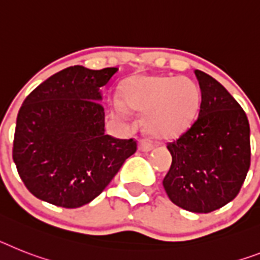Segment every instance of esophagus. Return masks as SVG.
<instances>
[{"instance_id":"obj_1","label":"esophagus","mask_w":260,"mask_h":260,"mask_svg":"<svg viewBox=\"0 0 260 260\" xmlns=\"http://www.w3.org/2000/svg\"><path fill=\"white\" fill-rule=\"evenodd\" d=\"M153 144L149 143V141L147 140H140V143H139V149L141 150V152H149V150L153 149Z\"/></svg>"}]
</instances>
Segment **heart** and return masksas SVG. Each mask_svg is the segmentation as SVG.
Returning a JSON list of instances; mask_svg holds the SVG:
<instances>
[{
	"mask_svg": "<svg viewBox=\"0 0 260 260\" xmlns=\"http://www.w3.org/2000/svg\"><path fill=\"white\" fill-rule=\"evenodd\" d=\"M120 96L121 102H111L113 116L119 120L128 119L125 105L144 112V128L158 139H172L184 134L197 117L201 106L200 87L185 76H132L123 82Z\"/></svg>",
	"mask_w": 260,
	"mask_h": 260,
	"instance_id": "1",
	"label": "heart"
}]
</instances>
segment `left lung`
<instances>
[{
	"label": "left lung",
	"instance_id": "left-lung-1",
	"mask_svg": "<svg viewBox=\"0 0 260 260\" xmlns=\"http://www.w3.org/2000/svg\"><path fill=\"white\" fill-rule=\"evenodd\" d=\"M201 88L197 120L168 144L172 165L162 181L174 205L210 213L237 197L250 168V124L237 100L214 78L194 70Z\"/></svg>",
	"mask_w": 260,
	"mask_h": 260
}]
</instances>
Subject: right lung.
Here are the masks:
<instances>
[{"label": "right lung", "mask_w": 260, "mask_h": 260, "mask_svg": "<svg viewBox=\"0 0 260 260\" xmlns=\"http://www.w3.org/2000/svg\"><path fill=\"white\" fill-rule=\"evenodd\" d=\"M116 67L71 66L41 83L19 108L13 160L27 190L74 209L96 198L136 152L134 139L106 135L100 88Z\"/></svg>", "instance_id": "obj_1"}]
</instances>
